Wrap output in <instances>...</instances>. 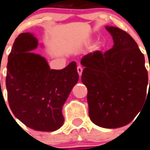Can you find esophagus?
<instances>
[{
  "mask_svg": "<svg viewBox=\"0 0 150 150\" xmlns=\"http://www.w3.org/2000/svg\"><path fill=\"white\" fill-rule=\"evenodd\" d=\"M77 73H78V74H79V76H81V73H82L83 69H82L81 66H78L77 68Z\"/></svg>",
  "mask_w": 150,
  "mask_h": 150,
  "instance_id": "34e87169",
  "label": "esophagus"
}]
</instances>
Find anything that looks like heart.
<instances>
[{"mask_svg": "<svg viewBox=\"0 0 150 150\" xmlns=\"http://www.w3.org/2000/svg\"><path fill=\"white\" fill-rule=\"evenodd\" d=\"M95 47H99V44H97V45H96V46H95Z\"/></svg>", "mask_w": 150, "mask_h": 150, "instance_id": "obj_1", "label": "heart"}]
</instances>
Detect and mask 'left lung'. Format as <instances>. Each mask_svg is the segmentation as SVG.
Returning a JSON list of instances; mask_svg holds the SVG:
<instances>
[{"instance_id":"8db88e82","label":"left lung","mask_w":150,"mask_h":150,"mask_svg":"<svg viewBox=\"0 0 150 150\" xmlns=\"http://www.w3.org/2000/svg\"><path fill=\"white\" fill-rule=\"evenodd\" d=\"M106 29L114 45L106 52L96 51L84 56L81 81L88 90L91 121L102 128H117L129 124L144 107L148 72L134 39L118 27Z\"/></svg>"}]
</instances>
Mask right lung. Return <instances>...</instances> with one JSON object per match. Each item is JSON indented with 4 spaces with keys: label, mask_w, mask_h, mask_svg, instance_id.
<instances>
[{
    "label": "right lung",
    "mask_w": 150,
    "mask_h": 150,
    "mask_svg": "<svg viewBox=\"0 0 150 150\" xmlns=\"http://www.w3.org/2000/svg\"><path fill=\"white\" fill-rule=\"evenodd\" d=\"M38 45L31 33L16 38L7 64L8 101L15 117L26 126L53 132L63 125L62 107L79 75L75 61L63 69H51L44 57L31 52Z\"/></svg>",
    "instance_id": "obj_1"
}]
</instances>
